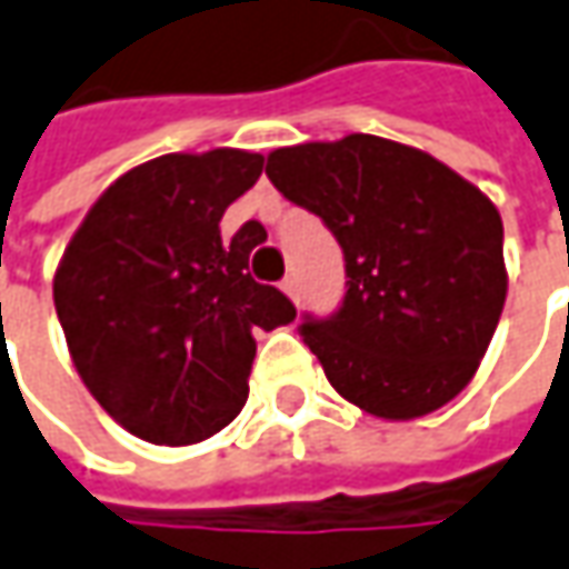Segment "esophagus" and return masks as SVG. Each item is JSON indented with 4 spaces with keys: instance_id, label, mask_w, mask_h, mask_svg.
Wrapping results in <instances>:
<instances>
[{
    "instance_id": "34e87169",
    "label": "esophagus",
    "mask_w": 569,
    "mask_h": 569,
    "mask_svg": "<svg viewBox=\"0 0 569 569\" xmlns=\"http://www.w3.org/2000/svg\"><path fill=\"white\" fill-rule=\"evenodd\" d=\"M283 292L292 302H299V277H296V273H289L283 280Z\"/></svg>"
}]
</instances>
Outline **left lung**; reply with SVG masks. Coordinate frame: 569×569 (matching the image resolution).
<instances>
[{"mask_svg": "<svg viewBox=\"0 0 569 569\" xmlns=\"http://www.w3.org/2000/svg\"><path fill=\"white\" fill-rule=\"evenodd\" d=\"M267 178L343 248L340 309L299 325L328 382L385 420L449 405L507 302L497 207L442 161L369 133L277 149Z\"/></svg>", "mask_w": 569, "mask_h": 569, "instance_id": "8db88e82", "label": "left lung"}]
</instances>
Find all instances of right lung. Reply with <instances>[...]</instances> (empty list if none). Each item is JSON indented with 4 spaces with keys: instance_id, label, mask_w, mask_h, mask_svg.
Returning a JSON list of instances; mask_svg holds the SVG:
<instances>
[{
    "instance_id": "add662e5",
    "label": "right lung",
    "mask_w": 569,
    "mask_h": 569,
    "mask_svg": "<svg viewBox=\"0 0 569 569\" xmlns=\"http://www.w3.org/2000/svg\"><path fill=\"white\" fill-rule=\"evenodd\" d=\"M263 156L171 152L117 178L72 236L53 306L72 362L113 420L156 446H190L248 401L254 331L296 318L277 286L248 273L263 238L219 219L254 187Z\"/></svg>"
}]
</instances>
